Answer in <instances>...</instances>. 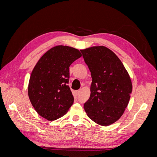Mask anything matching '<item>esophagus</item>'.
Masks as SVG:
<instances>
[{
	"label": "esophagus",
	"mask_w": 157,
	"mask_h": 157,
	"mask_svg": "<svg viewBox=\"0 0 157 157\" xmlns=\"http://www.w3.org/2000/svg\"><path fill=\"white\" fill-rule=\"evenodd\" d=\"M80 92V90H77V91L76 92V94H77V95H79Z\"/></svg>",
	"instance_id": "34e87169"
}]
</instances>
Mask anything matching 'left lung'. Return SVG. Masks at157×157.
Wrapping results in <instances>:
<instances>
[{
  "label": "left lung",
  "instance_id": "8db88e82",
  "mask_svg": "<svg viewBox=\"0 0 157 157\" xmlns=\"http://www.w3.org/2000/svg\"><path fill=\"white\" fill-rule=\"evenodd\" d=\"M91 72L90 96L84 109L90 119L106 126L117 121L130 101L132 84L118 56L103 46L80 50Z\"/></svg>",
  "mask_w": 157,
  "mask_h": 157
}]
</instances>
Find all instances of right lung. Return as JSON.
Instances as JSON below:
<instances>
[{
	"mask_svg": "<svg viewBox=\"0 0 157 157\" xmlns=\"http://www.w3.org/2000/svg\"><path fill=\"white\" fill-rule=\"evenodd\" d=\"M82 56L78 49L58 45L38 61L28 85V96L37 113L52 121L65 115L74 97L68 85L69 66Z\"/></svg>",
	"mask_w": 157,
	"mask_h": 157,
	"instance_id": "add662e5",
	"label": "right lung"
}]
</instances>
